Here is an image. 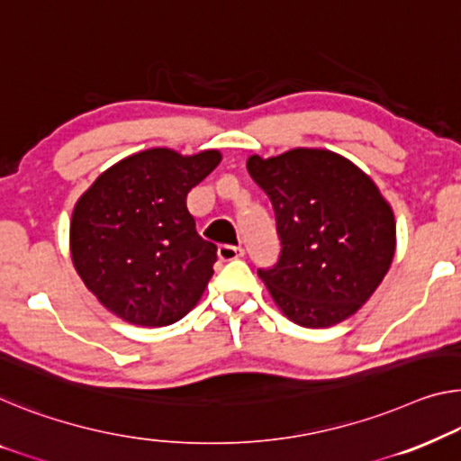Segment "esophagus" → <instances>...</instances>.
Returning a JSON list of instances; mask_svg holds the SVG:
<instances>
[{"instance_id": "34e87169", "label": "esophagus", "mask_w": 461, "mask_h": 461, "mask_svg": "<svg viewBox=\"0 0 461 461\" xmlns=\"http://www.w3.org/2000/svg\"><path fill=\"white\" fill-rule=\"evenodd\" d=\"M242 257H244V250L240 249V246H231V244L219 246V258L221 260H236Z\"/></svg>"}]
</instances>
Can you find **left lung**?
Listing matches in <instances>:
<instances>
[{"instance_id": "obj_1", "label": "left lung", "mask_w": 461, "mask_h": 461, "mask_svg": "<svg viewBox=\"0 0 461 461\" xmlns=\"http://www.w3.org/2000/svg\"><path fill=\"white\" fill-rule=\"evenodd\" d=\"M267 192L281 254L258 269L275 304L300 327H331L358 312L395 254V217L375 182L346 157L292 149L249 157Z\"/></svg>"}]
</instances>
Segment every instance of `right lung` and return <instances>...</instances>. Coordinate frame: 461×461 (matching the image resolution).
I'll use <instances>...</instances> for the list:
<instances>
[{"label": "right lung", "mask_w": 461, "mask_h": 461, "mask_svg": "<svg viewBox=\"0 0 461 461\" xmlns=\"http://www.w3.org/2000/svg\"><path fill=\"white\" fill-rule=\"evenodd\" d=\"M219 161V150H140L103 171L78 198L72 263L107 311L132 325L165 327L196 306L217 246L198 236L186 196Z\"/></svg>", "instance_id": "obj_1"}]
</instances>
